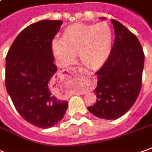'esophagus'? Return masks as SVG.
I'll return each mask as SVG.
<instances>
[{
  "label": "esophagus",
  "mask_w": 152,
  "mask_h": 152,
  "mask_svg": "<svg viewBox=\"0 0 152 152\" xmlns=\"http://www.w3.org/2000/svg\"><path fill=\"white\" fill-rule=\"evenodd\" d=\"M66 71H74V72H78V74H83V75H87L88 77H91L93 75L92 73H89L88 71H87V70H84V69H81V68H78V67H77V68H72V69H67ZM88 91L87 90H81V91H78V94H85V93H87ZM76 93V94H77Z\"/></svg>",
  "instance_id": "obj_1"
}]
</instances>
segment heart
Instances as JSON below:
<instances>
[{
    "label": "heart",
    "instance_id": "b5f03b06",
    "mask_svg": "<svg viewBox=\"0 0 152 152\" xmlns=\"http://www.w3.org/2000/svg\"><path fill=\"white\" fill-rule=\"evenodd\" d=\"M113 42V30L106 21L98 24L75 23L64 29L61 41H53L52 50L62 65L72 64L78 53L85 67L98 69L109 59Z\"/></svg>",
    "mask_w": 152,
    "mask_h": 152
}]
</instances>
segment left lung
Returning a JSON list of instances; mask_svg holds the SVG:
<instances>
[{
	"instance_id": "1",
	"label": "left lung",
	"mask_w": 152,
	"mask_h": 152,
	"mask_svg": "<svg viewBox=\"0 0 152 152\" xmlns=\"http://www.w3.org/2000/svg\"><path fill=\"white\" fill-rule=\"evenodd\" d=\"M104 20V17H101ZM115 33L109 59L96 72L97 100L88 111L105 120H116L135 104L141 88L145 55L140 42L121 22L111 19Z\"/></svg>"
}]
</instances>
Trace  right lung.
Returning <instances> with one entry per match:
<instances>
[{"mask_svg": "<svg viewBox=\"0 0 152 152\" xmlns=\"http://www.w3.org/2000/svg\"><path fill=\"white\" fill-rule=\"evenodd\" d=\"M62 21L42 20L18 34L6 58V88L21 116L33 126L47 129L64 118L68 102L55 96L60 76L52 42Z\"/></svg>", "mask_w": 152, "mask_h": 152, "instance_id": "1", "label": "right lung"}]
</instances>
